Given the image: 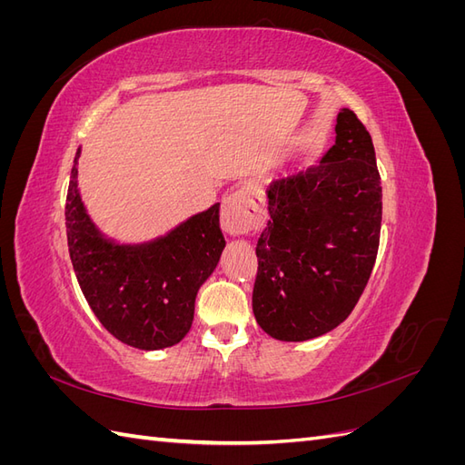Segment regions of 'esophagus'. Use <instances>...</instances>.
Here are the masks:
<instances>
[{
  "instance_id": "obj_1",
  "label": "esophagus",
  "mask_w": 465,
  "mask_h": 465,
  "mask_svg": "<svg viewBox=\"0 0 465 465\" xmlns=\"http://www.w3.org/2000/svg\"><path fill=\"white\" fill-rule=\"evenodd\" d=\"M262 219V209L250 200L244 192H234L223 200L221 229L229 236H241L254 227Z\"/></svg>"
}]
</instances>
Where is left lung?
Masks as SVG:
<instances>
[{
  "label": "left lung",
  "mask_w": 465,
  "mask_h": 465,
  "mask_svg": "<svg viewBox=\"0 0 465 465\" xmlns=\"http://www.w3.org/2000/svg\"><path fill=\"white\" fill-rule=\"evenodd\" d=\"M265 193L252 311L273 340H314L353 311L378 252L382 186L355 112L340 110L335 145L318 166L273 180Z\"/></svg>",
  "instance_id": "obj_1"
}]
</instances>
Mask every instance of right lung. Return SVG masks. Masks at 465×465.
<instances>
[{
	"label": "right lung",
	"instance_id": "obj_1",
	"mask_svg": "<svg viewBox=\"0 0 465 465\" xmlns=\"http://www.w3.org/2000/svg\"><path fill=\"white\" fill-rule=\"evenodd\" d=\"M69 178L65 231L69 258L91 311L118 341L159 351L184 340L195 297L224 248L219 203L143 242H120L101 231L83 203L77 161Z\"/></svg>",
	"mask_w": 465,
	"mask_h": 465
}]
</instances>
